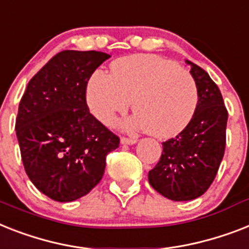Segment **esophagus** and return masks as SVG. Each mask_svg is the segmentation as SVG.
Here are the masks:
<instances>
[{"mask_svg":"<svg viewBox=\"0 0 249 249\" xmlns=\"http://www.w3.org/2000/svg\"><path fill=\"white\" fill-rule=\"evenodd\" d=\"M120 142L123 143V144H134V143H137V139L128 138V137H121Z\"/></svg>","mask_w":249,"mask_h":249,"instance_id":"esophagus-1","label":"esophagus"}]
</instances>
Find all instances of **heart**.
Here are the masks:
<instances>
[{"label":"heart","mask_w":249,"mask_h":249,"mask_svg":"<svg viewBox=\"0 0 249 249\" xmlns=\"http://www.w3.org/2000/svg\"><path fill=\"white\" fill-rule=\"evenodd\" d=\"M133 107L126 129H147L157 138L175 137L187 128L198 106V88L187 69L157 54H133L111 65V74L97 70L87 86L92 114L105 124Z\"/></svg>","instance_id":"1"}]
</instances>
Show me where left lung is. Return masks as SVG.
<instances>
[{"instance_id": "8db88e82", "label": "left lung", "mask_w": 249, "mask_h": 249, "mask_svg": "<svg viewBox=\"0 0 249 249\" xmlns=\"http://www.w3.org/2000/svg\"><path fill=\"white\" fill-rule=\"evenodd\" d=\"M192 66L198 88V106L188 126L162 143L160 161L148 173L155 191L171 201H191L215 180L226 144L228 110L219 87L196 64Z\"/></svg>"}]
</instances>
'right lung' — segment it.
Here are the masks:
<instances>
[{
  "instance_id": "obj_1",
  "label": "right lung",
  "mask_w": 249,
  "mask_h": 249,
  "mask_svg": "<svg viewBox=\"0 0 249 249\" xmlns=\"http://www.w3.org/2000/svg\"><path fill=\"white\" fill-rule=\"evenodd\" d=\"M110 54L58 52L30 79L19 104L16 137L24 169L43 195L57 202L88 195L105 174L120 138L89 112L87 84Z\"/></svg>"
}]
</instances>
